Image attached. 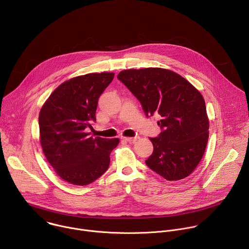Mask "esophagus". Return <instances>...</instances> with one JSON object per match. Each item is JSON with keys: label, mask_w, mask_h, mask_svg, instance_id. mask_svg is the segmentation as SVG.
<instances>
[{"label": "esophagus", "mask_w": 249, "mask_h": 249, "mask_svg": "<svg viewBox=\"0 0 249 249\" xmlns=\"http://www.w3.org/2000/svg\"><path fill=\"white\" fill-rule=\"evenodd\" d=\"M139 137H124L123 140L124 141H127V142H134L136 140H138Z\"/></svg>", "instance_id": "34e87169"}]
</instances>
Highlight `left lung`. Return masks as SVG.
I'll return each instance as SVG.
<instances>
[{
    "label": "left lung",
    "instance_id": "left-lung-1",
    "mask_svg": "<svg viewBox=\"0 0 249 249\" xmlns=\"http://www.w3.org/2000/svg\"><path fill=\"white\" fill-rule=\"evenodd\" d=\"M117 78L139 99L147 116L160 114V134L150 138L154 152L146 164L169 181L190 175L205 153L209 119L205 100L186 79L170 70H124Z\"/></svg>",
    "mask_w": 249,
    "mask_h": 249
}]
</instances>
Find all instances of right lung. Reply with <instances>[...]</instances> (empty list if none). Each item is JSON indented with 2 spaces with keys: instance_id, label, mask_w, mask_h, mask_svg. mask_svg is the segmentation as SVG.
<instances>
[{
  "instance_id": "right-lung-1",
  "label": "right lung",
  "mask_w": 249,
  "mask_h": 249,
  "mask_svg": "<svg viewBox=\"0 0 249 249\" xmlns=\"http://www.w3.org/2000/svg\"><path fill=\"white\" fill-rule=\"evenodd\" d=\"M114 73H91L61 84L42 105L39 139L48 162L65 181L88 185L107 170L119 139L92 138L86 130L96 121L100 94Z\"/></svg>"
}]
</instances>
